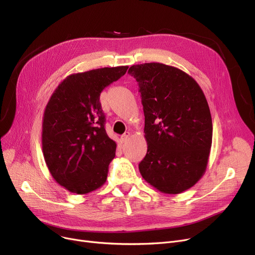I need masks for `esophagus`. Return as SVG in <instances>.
Returning a JSON list of instances; mask_svg holds the SVG:
<instances>
[{"label": "esophagus", "instance_id": "obj_1", "mask_svg": "<svg viewBox=\"0 0 255 255\" xmlns=\"http://www.w3.org/2000/svg\"><path fill=\"white\" fill-rule=\"evenodd\" d=\"M130 137V133L129 132H126V133H124V134L121 136V141H122L123 143L124 142H126L127 140H128V138Z\"/></svg>", "mask_w": 255, "mask_h": 255}]
</instances>
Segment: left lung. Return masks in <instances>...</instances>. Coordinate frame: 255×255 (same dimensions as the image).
<instances>
[{
    "label": "left lung",
    "mask_w": 255,
    "mask_h": 255,
    "mask_svg": "<svg viewBox=\"0 0 255 255\" xmlns=\"http://www.w3.org/2000/svg\"><path fill=\"white\" fill-rule=\"evenodd\" d=\"M144 114L148 145L138 168L141 177L166 194L191 188L204 176L212 145L209 104L195 79L162 63L131 66Z\"/></svg>",
    "instance_id": "1"
}]
</instances>
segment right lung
I'll return each instance as SVG.
<instances>
[{"mask_svg": "<svg viewBox=\"0 0 255 255\" xmlns=\"http://www.w3.org/2000/svg\"><path fill=\"white\" fill-rule=\"evenodd\" d=\"M128 66L73 73L50 96L42 120V152L55 181L76 194L104 185L117 143L106 134L102 90L122 77Z\"/></svg>", "mask_w": 255, "mask_h": 255, "instance_id": "obj_1", "label": "right lung"}]
</instances>
